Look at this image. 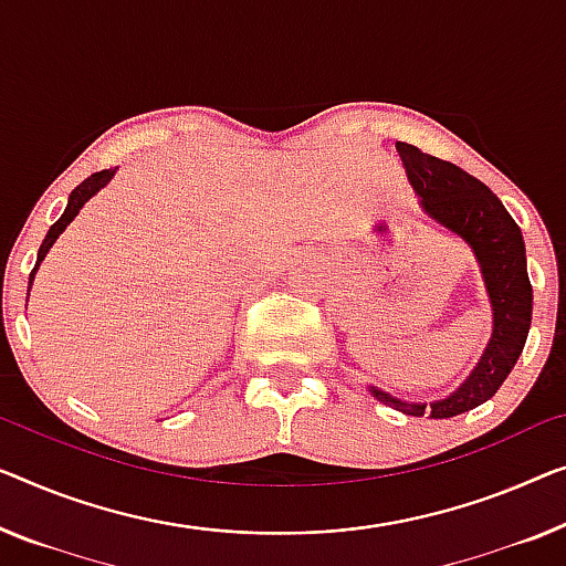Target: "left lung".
<instances>
[{
    "mask_svg": "<svg viewBox=\"0 0 566 566\" xmlns=\"http://www.w3.org/2000/svg\"><path fill=\"white\" fill-rule=\"evenodd\" d=\"M396 149L407 167L411 188L419 196L421 210L465 241L475 254L493 310V333L472 374L444 399L421 403L403 401L376 386H368V391L401 415L450 419L491 399L524 350L534 310L524 235L499 196L478 177L460 170L458 165L424 155L407 142H396Z\"/></svg>",
    "mask_w": 566,
    "mask_h": 566,
    "instance_id": "8db88e82",
    "label": "left lung"
}]
</instances>
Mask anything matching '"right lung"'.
<instances>
[{
  "label": "right lung",
  "instance_id": "right-lung-1",
  "mask_svg": "<svg viewBox=\"0 0 566 566\" xmlns=\"http://www.w3.org/2000/svg\"><path fill=\"white\" fill-rule=\"evenodd\" d=\"M114 172H116V167L114 170H101V172H94L88 177V180H83L78 188H75L73 192H71V198H67V206H65V210H63V216L57 218V221L50 226V231H48V235H45V241L40 243V251H38V261H35V269H32V274H30V286H32V282H35V272H38V266H40V261L45 259V254L50 249H53V243H55V239L57 235H61L65 229H67V223L73 221L75 216H78V210L86 206V202L96 196V192L104 188V185L112 180L114 177ZM30 294V292H28Z\"/></svg>",
  "mask_w": 566,
  "mask_h": 566
}]
</instances>
